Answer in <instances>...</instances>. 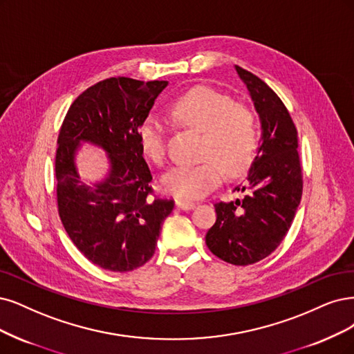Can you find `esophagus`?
<instances>
[{"mask_svg":"<svg viewBox=\"0 0 354 354\" xmlns=\"http://www.w3.org/2000/svg\"><path fill=\"white\" fill-rule=\"evenodd\" d=\"M176 206H177V208L183 209V211H190V209L194 208V206H196V203L189 202V201H183V199H177Z\"/></svg>","mask_w":354,"mask_h":354,"instance_id":"34e87169","label":"esophagus"}]
</instances>
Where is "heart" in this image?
Listing matches in <instances>:
<instances>
[{
  "label": "heart",
  "instance_id": "b5f03b06",
  "mask_svg": "<svg viewBox=\"0 0 354 354\" xmlns=\"http://www.w3.org/2000/svg\"><path fill=\"white\" fill-rule=\"evenodd\" d=\"M171 115L187 127L203 133L202 156L194 165H177L162 177L164 189L181 199H199L209 193L223 174L237 176L250 165L258 126L246 105L233 104L227 95L208 86H194L169 106ZM143 155L153 164L165 156L164 127L153 115L146 117L138 130Z\"/></svg>",
  "mask_w": 354,
  "mask_h": 354
}]
</instances>
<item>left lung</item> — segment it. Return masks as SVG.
I'll list each match as a JSON object with an SVG mask.
<instances>
[{
	"mask_svg": "<svg viewBox=\"0 0 354 354\" xmlns=\"http://www.w3.org/2000/svg\"><path fill=\"white\" fill-rule=\"evenodd\" d=\"M259 115L261 139L241 199L215 203L216 221L206 233L208 249L228 263L250 265L283 241L301 199L297 130L277 93L250 71L234 66Z\"/></svg>",
	"mask_w": 354,
	"mask_h": 354,
	"instance_id": "left-lung-1",
	"label": "left lung"
}]
</instances>
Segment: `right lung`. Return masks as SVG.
Segmentation results:
<instances>
[{
	"label": "right lung",
	"mask_w": 354,
	"mask_h": 354,
	"mask_svg": "<svg viewBox=\"0 0 354 354\" xmlns=\"http://www.w3.org/2000/svg\"><path fill=\"white\" fill-rule=\"evenodd\" d=\"M168 82L111 77L93 84L68 108L57 142L55 177L61 223L86 258L102 270L127 272L155 253L174 202L152 199V174L138 130ZM88 142L105 151L107 173L88 180L77 155Z\"/></svg>",
	"instance_id": "add662e5"
}]
</instances>
